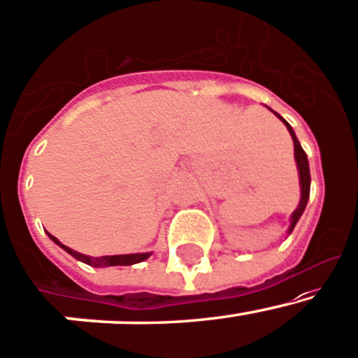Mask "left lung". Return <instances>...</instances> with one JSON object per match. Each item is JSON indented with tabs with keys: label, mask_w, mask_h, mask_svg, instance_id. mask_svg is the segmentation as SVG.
<instances>
[{
	"label": "left lung",
	"mask_w": 358,
	"mask_h": 358,
	"mask_svg": "<svg viewBox=\"0 0 358 358\" xmlns=\"http://www.w3.org/2000/svg\"><path fill=\"white\" fill-rule=\"evenodd\" d=\"M268 110H272L268 107ZM273 112V110H272ZM275 115L278 117L282 122H284V125L287 127L290 137H292L294 141V159H296V164H297V171H299V185H301V200H299V206H297V209L292 212V215H290V226L287 229V233L290 234L294 231V227H296L297 221L301 219L302 212L306 210V206H308V200H309V190H311V173H309V161H308V156H306L304 149H302L299 139H297L296 132H294V129L290 127V124L287 120L284 119L282 115H278L277 112H273Z\"/></svg>",
	"instance_id": "1"
}]
</instances>
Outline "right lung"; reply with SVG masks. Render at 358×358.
Listing matches in <instances>:
<instances>
[{"instance_id":"obj_1","label":"right lung","mask_w":358,"mask_h":358,"mask_svg":"<svg viewBox=\"0 0 358 358\" xmlns=\"http://www.w3.org/2000/svg\"><path fill=\"white\" fill-rule=\"evenodd\" d=\"M47 236L52 239L57 246H61L66 253H69L71 257H74L76 260L86 263L90 266H95V268H103V266H119V265H136L148 260L152 255V251H146V253H129V255H112V257H88V255L78 253V251L71 250L69 246H64L56 236H52L50 233H47Z\"/></svg>"}]
</instances>
